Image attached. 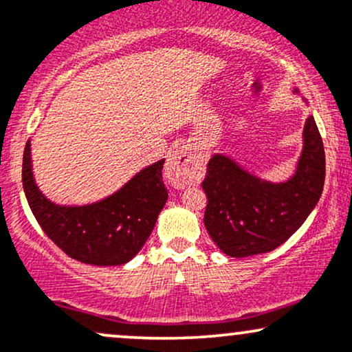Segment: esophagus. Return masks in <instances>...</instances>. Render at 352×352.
I'll list each match as a JSON object with an SVG mask.
<instances>
[{"mask_svg": "<svg viewBox=\"0 0 352 352\" xmlns=\"http://www.w3.org/2000/svg\"><path fill=\"white\" fill-rule=\"evenodd\" d=\"M165 173L177 188H185L200 180L201 160L192 151L177 149L168 159Z\"/></svg>", "mask_w": 352, "mask_h": 352, "instance_id": "esophagus-1", "label": "esophagus"}]
</instances>
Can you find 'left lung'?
<instances>
[{
    "label": "left lung",
    "instance_id": "8db88e82",
    "mask_svg": "<svg viewBox=\"0 0 352 352\" xmlns=\"http://www.w3.org/2000/svg\"><path fill=\"white\" fill-rule=\"evenodd\" d=\"M324 185V147L310 116L303 129L297 170L283 184H270L224 155H213L201 187L205 228L226 256L249 257L274 251L298 230L318 203Z\"/></svg>",
    "mask_w": 352,
    "mask_h": 352
}]
</instances>
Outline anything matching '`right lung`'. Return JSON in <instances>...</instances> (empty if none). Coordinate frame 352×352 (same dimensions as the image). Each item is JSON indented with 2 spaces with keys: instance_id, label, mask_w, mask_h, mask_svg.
I'll list each match as a JSON object with an SVG mask.
<instances>
[{
  "instance_id": "right-lung-1",
  "label": "right lung",
  "mask_w": 352,
  "mask_h": 352,
  "mask_svg": "<svg viewBox=\"0 0 352 352\" xmlns=\"http://www.w3.org/2000/svg\"><path fill=\"white\" fill-rule=\"evenodd\" d=\"M165 160L149 165L111 197L85 206H58L37 188L31 144L23 157V187L42 231L72 259L90 265H121L133 259L154 230L167 201Z\"/></svg>"
}]
</instances>
